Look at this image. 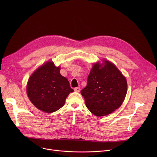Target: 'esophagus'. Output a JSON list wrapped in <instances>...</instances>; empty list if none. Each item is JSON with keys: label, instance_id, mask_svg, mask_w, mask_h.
<instances>
[{"label": "esophagus", "instance_id": "1", "mask_svg": "<svg viewBox=\"0 0 157 157\" xmlns=\"http://www.w3.org/2000/svg\"><path fill=\"white\" fill-rule=\"evenodd\" d=\"M74 91L76 92H80V88L79 87H76L74 88Z\"/></svg>", "mask_w": 157, "mask_h": 157}]
</instances>
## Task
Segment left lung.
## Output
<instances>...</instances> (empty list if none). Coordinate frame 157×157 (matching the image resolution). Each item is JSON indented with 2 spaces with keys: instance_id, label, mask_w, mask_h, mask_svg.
Listing matches in <instances>:
<instances>
[{
  "instance_id": "obj_1",
  "label": "left lung",
  "mask_w": 157,
  "mask_h": 157,
  "mask_svg": "<svg viewBox=\"0 0 157 157\" xmlns=\"http://www.w3.org/2000/svg\"><path fill=\"white\" fill-rule=\"evenodd\" d=\"M127 92L126 78L113 62L102 59L93 63L86 87L81 91L86 108L96 117L118 109Z\"/></svg>"
}]
</instances>
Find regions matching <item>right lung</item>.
Instances as JSON below:
<instances>
[{
	"mask_svg": "<svg viewBox=\"0 0 157 157\" xmlns=\"http://www.w3.org/2000/svg\"><path fill=\"white\" fill-rule=\"evenodd\" d=\"M60 66L52 60L40 65L33 72L27 84V94L30 102L38 109L47 113L59 110L66 98L74 92L68 79L62 76Z\"/></svg>",
	"mask_w": 157,
	"mask_h": 157,
	"instance_id": "obj_1",
	"label": "right lung"
}]
</instances>
